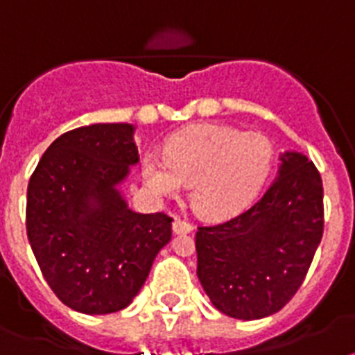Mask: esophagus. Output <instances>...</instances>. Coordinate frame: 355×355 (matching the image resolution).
I'll return each mask as SVG.
<instances>
[{"instance_id": "1", "label": "esophagus", "mask_w": 355, "mask_h": 355, "mask_svg": "<svg viewBox=\"0 0 355 355\" xmlns=\"http://www.w3.org/2000/svg\"><path fill=\"white\" fill-rule=\"evenodd\" d=\"M193 224L184 220V218H175V223H173V232L175 233H189L193 232Z\"/></svg>"}]
</instances>
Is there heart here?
<instances>
[{"mask_svg": "<svg viewBox=\"0 0 355 355\" xmlns=\"http://www.w3.org/2000/svg\"><path fill=\"white\" fill-rule=\"evenodd\" d=\"M273 162L272 140L261 132L197 125L169 138L164 157L146 155L142 177L158 197H173L189 182V198L200 215L226 218L252 204Z\"/></svg>", "mask_w": 355, "mask_h": 355, "instance_id": "b5f03b06", "label": "heart"}]
</instances>
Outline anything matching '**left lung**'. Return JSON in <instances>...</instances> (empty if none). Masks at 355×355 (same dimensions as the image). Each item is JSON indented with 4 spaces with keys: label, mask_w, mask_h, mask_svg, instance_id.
<instances>
[{
    "label": "left lung",
    "mask_w": 355,
    "mask_h": 355,
    "mask_svg": "<svg viewBox=\"0 0 355 355\" xmlns=\"http://www.w3.org/2000/svg\"><path fill=\"white\" fill-rule=\"evenodd\" d=\"M277 180L230 220L198 226L197 275L213 306L235 319L268 318L295 295L324 227L322 180L301 153L281 155Z\"/></svg>",
    "instance_id": "8db88e82"
}]
</instances>
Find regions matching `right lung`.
I'll return each mask as SVG.
<instances>
[{"label": "right lung", "mask_w": 355, "mask_h": 355, "mask_svg": "<svg viewBox=\"0 0 355 355\" xmlns=\"http://www.w3.org/2000/svg\"><path fill=\"white\" fill-rule=\"evenodd\" d=\"M131 123L63 132L27 187V237L56 297L76 312L129 306L157 253L171 241L166 213L129 209L116 186L138 162Z\"/></svg>", "instance_id": "right-lung-1"}]
</instances>
